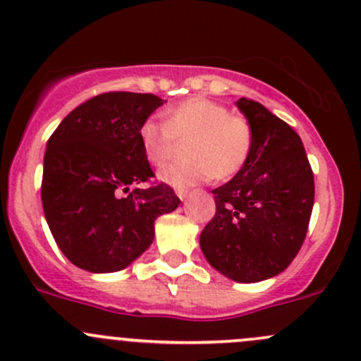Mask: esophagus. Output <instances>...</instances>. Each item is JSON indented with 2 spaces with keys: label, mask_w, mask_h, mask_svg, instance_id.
Here are the masks:
<instances>
[{
  "label": "esophagus",
  "mask_w": 361,
  "mask_h": 361,
  "mask_svg": "<svg viewBox=\"0 0 361 361\" xmlns=\"http://www.w3.org/2000/svg\"><path fill=\"white\" fill-rule=\"evenodd\" d=\"M176 195L180 197L181 200H185V199H187V195H188V190H185V188H178V190H176Z\"/></svg>",
  "instance_id": "34e87169"
}]
</instances>
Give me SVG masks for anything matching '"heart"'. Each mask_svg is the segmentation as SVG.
Instances as JSON below:
<instances>
[{"mask_svg": "<svg viewBox=\"0 0 361 361\" xmlns=\"http://www.w3.org/2000/svg\"><path fill=\"white\" fill-rule=\"evenodd\" d=\"M140 147L152 166H162L176 142L187 140L181 161L159 171V180L173 187H190L214 176L228 180L244 169L252 152V128L242 116L204 97L180 102L164 114V124L143 121Z\"/></svg>", "mask_w": 361, "mask_h": 361, "instance_id": "b5f03b06", "label": "heart"}]
</instances>
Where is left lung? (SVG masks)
Instances as JSON below:
<instances>
[{
  "label": "left lung",
  "instance_id": "8db88e82",
  "mask_svg": "<svg viewBox=\"0 0 361 361\" xmlns=\"http://www.w3.org/2000/svg\"><path fill=\"white\" fill-rule=\"evenodd\" d=\"M237 107L252 128V152L240 173L212 190L216 214L200 233V249L235 282H261L298 256L314 200V180L301 138L259 102Z\"/></svg>",
  "mask_w": 361,
  "mask_h": 361
}]
</instances>
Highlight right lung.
Returning a JSON list of instances; mask_svg holds the SVG:
<instances>
[{
    "mask_svg": "<svg viewBox=\"0 0 361 361\" xmlns=\"http://www.w3.org/2000/svg\"><path fill=\"white\" fill-rule=\"evenodd\" d=\"M164 100L152 93L111 91L75 107L47 143L44 218L67 259L91 273L119 271L150 247L157 216L180 204L155 183L138 130ZM128 192V196H123Z\"/></svg>",
    "mask_w": 361,
    "mask_h": 361,
    "instance_id": "add662e5",
    "label": "right lung"
}]
</instances>
